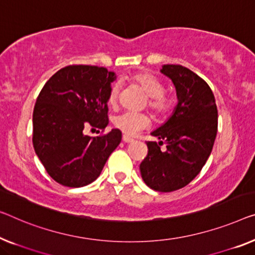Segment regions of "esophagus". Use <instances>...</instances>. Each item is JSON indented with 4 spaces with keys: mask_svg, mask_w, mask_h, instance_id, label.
Returning <instances> with one entry per match:
<instances>
[{
    "mask_svg": "<svg viewBox=\"0 0 255 255\" xmlns=\"http://www.w3.org/2000/svg\"><path fill=\"white\" fill-rule=\"evenodd\" d=\"M123 140H124L125 143H130V142H132V140H134V139H132L131 137H129V136H127V135H124V136H123Z\"/></svg>",
    "mask_w": 255,
    "mask_h": 255,
    "instance_id": "esophagus-1",
    "label": "esophagus"
}]
</instances>
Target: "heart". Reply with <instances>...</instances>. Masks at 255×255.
<instances>
[{
    "label": "heart",
    "mask_w": 255,
    "mask_h": 255,
    "mask_svg": "<svg viewBox=\"0 0 255 255\" xmlns=\"http://www.w3.org/2000/svg\"><path fill=\"white\" fill-rule=\"evenodd\" d=\"M131 82L137 85L147 95L146 106L155 117H164L172 109V101L164 94L165 88L162 82L149 72H137L131 74ZM120 83L115 82L110 87L108 102L109 104L116 105L120 96ZM115 126L120 129L125 135L134 136L142 129L149 126V118L143 113L127 111L121 113L115 119Z\"/></svg>",
    "instance_id": "b5f03b06"
}]
</instances>
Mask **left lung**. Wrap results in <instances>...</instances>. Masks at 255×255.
<instances>
[{
    "label": "left lung",
    "instance_id": "1",
    "mask_svg": "<svg viewBox=\"0 0 255 255\" xmlns=\"http://www.w3.org/2000/svg\"><path fill=\"white\" fill-rule=\"evenodd\" d=\"M161 73L172 79L178 103L167 123L151 132L160 142H146L139 169L147 187L170 192L189 184L206 164L218 132V108L210 86L191 70L167 64ZM164 141L167 150L161 151Z\"/></svg>",
    "mask_w": 255,
    "mask_h": 255
}]
</instances>
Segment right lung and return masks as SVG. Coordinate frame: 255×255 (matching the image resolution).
I'll use <instances>...</instances> for the list:
<instances>
[{"instance_id": "add662e5", "label": "right lung", "mask_w": 255, "mask_h": 255, "mask_svg": "<svg viewBox=\"0 0 255 255\" xmlns=\"http://www.w3.org/2000/svg\"><path fill=\"white\" fill-rule=\"evenodd\" d=\"M115 72L90 65L60 68L45 82L33 111V146L47 173L70 188L90 184L121 142V131L91 137L86 126L105 129Z\"/></svg>"}]
</instances>
